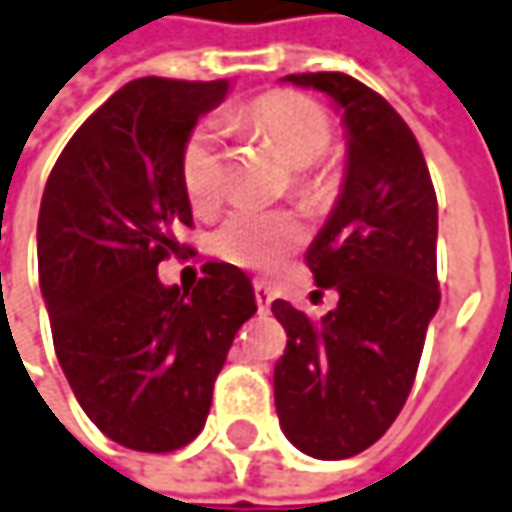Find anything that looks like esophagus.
Segmentation results:
<instances>
[{
  "instance_id": "esophagus-1",
  "label": "esophagus",
  "mask_w": 512,
  "mask_h": 512,
  "mask_svg": "<svg viewBox=\"0 0 512 512\" xmlns=\"http://www.w3.org/2000/svg\"><path fill=\"white\" fill-rule=\"evenodd\" d=\"M255 300L260 311H269L271 305V288L266 283H255Z\"/></svg>"
}]
</instances>
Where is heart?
Instances as JSON below:
<instances>
[{"label": "heart", "mask_w": 512, "mask_h": 512, "mask_svg": "<svg viewBox=\"0 0 512 512\" xmlns=\"http://www.w3.org/2000/svg\"><path fill=\"white\" fill-rule=\"evenodd\" d=\"M232 128L260 131L294 165V179L302 193H314L322 182V154L333 142V120L322 103L300 92H266L229 111ZM221 120L207 117L193 128L182 151V184L193 210L204 212L224 193L221 173ZM302 243V227L285 212L235 207L212 235L215 255L243 269L269 271Z\"/></svg>", "instance_id": "1"}]
</instances>
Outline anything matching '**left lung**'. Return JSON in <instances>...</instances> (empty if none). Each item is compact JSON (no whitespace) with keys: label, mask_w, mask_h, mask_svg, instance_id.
Wrapping results in <instances>:
<instances>
[{"label":"left lung","mask_w":512,"mask_h":512,"mask_svg":"<svg viewBox=\"0 0 512 512\" xmlns=\"http://www.w3.org/2000/svg\"><path fill=\"white\" fill-rule=\"evenodd\" d=\"M285 81L330 95L350 134L336 210L305 263L339 305L311 319L285 300L274 403L285 437L316 460L356 457L401 415L440 305L437 196L412 128L384 97L344 72Z\"/></svg>","instance_id":"1"}]
</instances>
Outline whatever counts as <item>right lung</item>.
<instances>
[{
    "label": "right lung",
    "mask_w": 512,
    "mask_h": 512,
    "mask_svg": "<svg viewBox=\"0 0 512 512\" xmlns=\"http://www.w3.org/2000/svg\"><path fill=\"white\" fill-rule=\"evenodd\" d=\"M227 81L139 78L72 134L38 210V280L52 344L83 412L114 443L187 446L210 415L232 339L255 314L249 277L204 263L193 291L159 283L190 255L182 151Z\"/></svg>",
    "instance_id": "right-lung-1"
}]
</instances>
